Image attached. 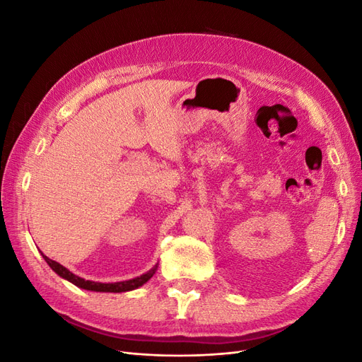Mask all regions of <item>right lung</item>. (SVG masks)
<instances>
[{
  "instance_id": "1",
  "label": "right lung",
  "mask_w": 362,
  "mask_h": 362,
  "mask_svg": "<svg viewBox=\"0 0 362 362\" xmlns=\"http://www.w3.org/2000/svg\"><path fill=\"white\" fill-rule=\"evenodd\" d=\"M43 259L48 262V266L57 273V275L63 279H66L69 282H72L74 286L80 287L83 290H89V291H100V293H124V291H131V290H136L139 287L144 286L146 284L152 276H154V273L157 272V264L152 267L151 270H148L144 275H140L137 278L133 279H128V281H119V282H95V281H86L80 276L74 275L72 272H69L66 267H63L60 262L54 261L51 258H48L47 255H43Z\"/></svg>"
}]
</instances>
